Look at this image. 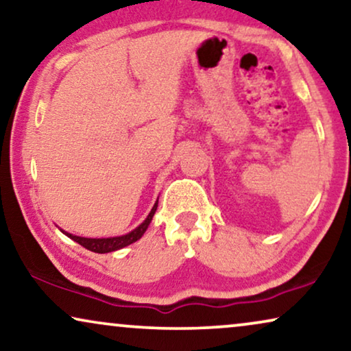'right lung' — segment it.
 Wrapping results in <instances>:
<instances>
[{
    "label": "right lung",
    "mask_w": 351,
    "mask_h": 351,
    "mask_svg": "<svg viewBox=\"0 0 351 351\" xmlns=\"http://www.w3.org/2000/svg\"><path fill=\"white\" fill-rule=\"evenodd\" d=\"M156 208H158V201L153 206V209L150 210V214H148V217L143 220V222L138 225L137 228H134L132 232H129L128 234H123V237H113V238H83V237H75V234L71 233H66L64 232L66 237L73 239L81 246L89 249V251L93 252H97V254H105V252H113V251H118V249H123L129 246V244L136 243L137 239L142 238V234L147 232L148 225H150L153 215L156 213Z\"/></svg>",
    "instance_id": "right-lung-1"
}]
</instances>
